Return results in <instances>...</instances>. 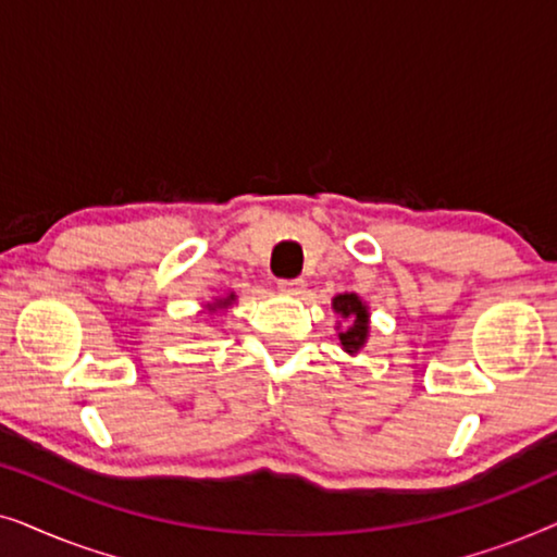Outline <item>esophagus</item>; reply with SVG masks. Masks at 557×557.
<instances>
[{"instance_id": "esophagus-1", "label": "esophagus", "mask_w": 557, "mask_h": 557, "mask_svg": "<svg viewBox=\"0 0 557 557\" xmlns=\"http://www.w3.org/2000/svg\"><path fill=\"white\" fill-rule=\"evenodd\" d=\"M278 288L284 294H301L304 292V278H281L278 281Z\"/></svg>"}]
</instances>
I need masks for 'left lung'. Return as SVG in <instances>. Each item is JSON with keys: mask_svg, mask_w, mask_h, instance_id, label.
Returning a JSON list of instances; mask_svg holds the SVG:
<instances>
[{"mask_svg": "<svg viewBox=\"0 0 557 557\" xmlns=\"http://www.w3.org/2000/svg\"><path fill=\"white\" fill-rule=\"evenodd\" d=\"M332 309L337 311L342 319H349V326L345 332H339L342 349L349 355H355L357 349L364 347L370 334V311L364 307V301L357 294H339L332 299Z\"/></svg>", "mask_w": 557, "mask_h": 557, "instance_id": "8db88e82", "label": "left lung"}]
</instances>
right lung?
<instances>
[{"label":"right lung","mask_w":557,"mask_h":557,"mask_svg":"<svg viewBox=\"0 0 557 557\" xmlns=\"http://www.w3.org/2000/svg\"><path fill=\"white\" fill-rule=\"evenodd\" d=\"M235 301V294H231V296H225V299H220V301H215V304H212V307L210 309H225V307H231V304Z\"/></svg>","instance_id":"add662e5"}]
</instances>
